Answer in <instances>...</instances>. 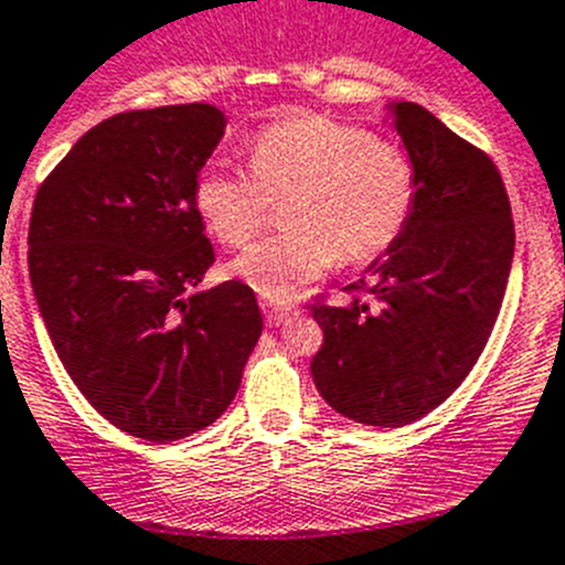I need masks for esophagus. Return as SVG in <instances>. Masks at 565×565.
Segmentation results:
<instances>
[{
    "instance_id": "1",
    "label": "esophagus",
    "mask_w": 565,
    "mask_h": 565,
    "mask_svg": "<svg viewBox=\"0 0 565 565\" xmlns=\"http://www.w3.org/2000/svg\"><path fill=\"white\" fill-rule=\"evenodd\" d=\"M262 312H264V320H267V327H281L284 320H287L295 309L284 307V303H276V301H262Z\"/></svg>"
}]
</instances>
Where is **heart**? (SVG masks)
I'll use <instances>...</instances> for the list:
<instances>
[{"instance_id": "1", "label": "heart", "mask_w": 565, "mask_h": 565, "mask_svg": "<svg viewBox=\"0 0 565 565\" xmlns=\"http://www.w3.org/2000/svg\"><path fill=\"white\" fill-rule=\"evenodd\" d=\"M419 180L399 146L360 126L292 118L250 140V171L211 162L194 182V205L222 245L238 247L264 225L273 200L287 233L238 253L231 273L264 298L287 301L332 262L365 264L403 236Z\"/></svg>"}]
</instances>
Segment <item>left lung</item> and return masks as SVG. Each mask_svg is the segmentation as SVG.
Wrapping results in <instances>:
<instances>
[{
  "instance_id": "1",
  "label": "left lung",
  "mask_w": 565,
  "mask_h": 565,
  "mask_svg": "<svg viewBox=\"0 0 565 565\" xmlns=\"http://www.w3.org/2000/svg\"><path fill=\"white\" fill-rule=\"evenodd\" d=\"M419 180L403 236L369 264L345 307H315L312 380L338 414L403 428L470 374L504 301L515 253L510 200L487 154L425 106H385Z\"/></svg>"
}]
</instances>
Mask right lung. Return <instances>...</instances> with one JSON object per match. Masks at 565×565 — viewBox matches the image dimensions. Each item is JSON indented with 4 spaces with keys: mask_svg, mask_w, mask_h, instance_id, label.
<instances>
[{
    "mask_svg": "<svg viewBox=\"0 0 565 565\" xmlns=\"http://www.w3.org/2000/svg\"><path fill=\"white\" fill-rule=\"evenodd\" d=\"M225 126L211 104L115 115L33 202L28 267L50 340L86 403L137 439L220 419L264 327L247 284L196 289L213 247L194 182Z\"/></svg>",
    "mask_w": 565,
    "mask_h": 565,
    "instance_id": "right-lung-1",
    "label": "right lung"
}]
</instances>
